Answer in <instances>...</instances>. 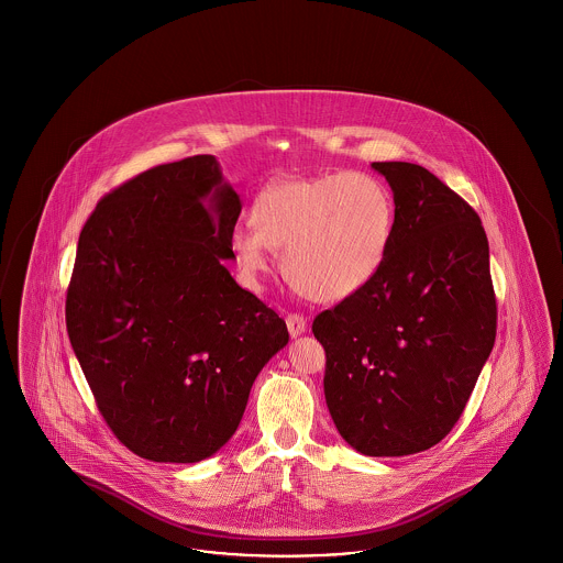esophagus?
<instances>
[{
	"mask_svg": "<svg viewBox=\"0 0 563 563\" xmlns=\"http://www.w3.org/2000/svg\"><path fill=\"white\" fill-rule=\"evenodd\" d=\"M287 329H289V333H291V338H299L301 333H306V329H308V322L306 319L301 317V314H289L287 317Z\"/></svg>",
	"mask_w": 563,
	"mask_h": 563,
	"instance_id": "esophagus-1",
	"label": "esophagus"
}]
</instances>
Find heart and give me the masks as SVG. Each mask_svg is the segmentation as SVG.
I'll return each mask as SVG.
<instances>
[{
    "mask_svg": "<svg viewBox=\"0 0 563 563\" xmlns=\"http://www.w3.org/2000/svg\"><path fill=\"white\" fill-rule=\"evenodd\" d=\"M253 230L234 234L242 272L260 283L268 249L283 251V272L312 301H342L365 289L384 266L395 228L388 189L363 173L283 179L262 189Z\"/></svg>",
    "mask_w": 563,
    "mask_h": 563,
    "instance_id": "b5f03b06",
    "label": "heart"
}]
</instances>
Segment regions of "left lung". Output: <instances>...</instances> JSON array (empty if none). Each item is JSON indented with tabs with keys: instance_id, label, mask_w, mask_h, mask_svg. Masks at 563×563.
Instances as JSON below:
<instances>
[{
	"instance_id": "left-lung-1",
	"label": "left lung",
	"mask_w": 563,
	"mask_h": 563,
	"mask_svg": "<svg viewBox=\"0 0 563 563\" xmlns=\"http://www.w3.org/2000/svg\"><path fill=\"white\" fill-rule=\"evenodd\" d=\"M395 198V228L374 280L321 312L333 424L365 455L418 454L462 416L496 340L482 219L411 162H374Z\"/></svg>"
}]
</instances>
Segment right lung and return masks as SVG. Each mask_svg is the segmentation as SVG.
I'll use <instances>...</instances> for the list:
<instances>
[{
    "label": "right lung",
    "mask_w": 563,
    "mask_h": 563,
    "mask_svg": "<svg viewBox=\"0 0 563 563\" xmlns=\"http://www.w3.org/2000/svg\"><path fill=\"white\" fill-rule=\"evenodd\" d=\"M241 196L214 156L154 166L81 228L67 333L113 434L154 462H200L239 429L251 386L289 342L232 278Z\"/></svg>",
    "instance_id": "add662e5"
}]
</instances>
